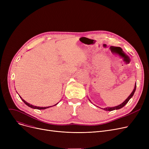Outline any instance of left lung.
<instances>
[{"label":"left lung","instance_id":"obj_1","mask_svg":"<svg viewBox=\"0 0 149 149\" xmlns=\"http://www.w3.org/2000/svg\"><path fill=\"white\" fill-rule=\"evenodd\" d=\"M136 83H135V88H134V89L133 90V91H132V92L131 93V94L128 97V98L125 100L124 102L123 103H121V104H120V105H118V106H115V107H106V108H101V109H103V110H104V111H114V110H117V109H121V108H122V107H123L125 105H126L127 103H128V101H129V100L133 97V95H134V93H135V91H136ZM90 101V100H89Z\"/></svg>","mask_w":149,"mask_h":149}]
</instances>
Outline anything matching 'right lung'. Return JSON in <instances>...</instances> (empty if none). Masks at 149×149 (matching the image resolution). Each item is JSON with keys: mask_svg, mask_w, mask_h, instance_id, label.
I'll use <instances>...</instances> for the list:
<instances>
[{"mask_svg": "<svg viewBox=\"0 0 149 149\" xmlns=\"http://www.w3.org/2000/svg\"><path fill=\"white\" fill-rule=\"evenodd\" d=\"M19 97H20V95H19ZM20 98L22 100V101H23V102H24V103H25V104H26L28 106H29V107H31V108H33V109H39V110H40V109H47V108H48V107H52V106H48V107H37V106H33V105H32V104H30L29 103H27L26 101H25L24 100L22 99V98L21 97H20ZM57 104H58V103H57L56 104H55L54 106L57 105Z\"/></svg>", "mask_w": 149, "mask_h": 149, "instance_id": "1", "label": "right lung"}]
</instances>
